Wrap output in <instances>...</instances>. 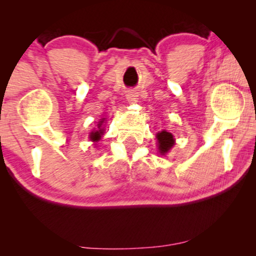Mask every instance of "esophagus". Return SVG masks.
<instances>
[{
	"instance_id": "obj_1",
	"label": "esophagus",
	"mask_w": 256,
	"mask_h": 256,
	"mask_svg": "<svg viewBox=\"0 0 256 256\" xmlns=\"http://www.w3.org/2000/svg\"><path fill=\"white\" fill-rule=\"evenodd\" d=\"M126 100H128L130 104H134L138 101V94L134 90H128L126 94Z\"/></svg>"
}]
</instances>
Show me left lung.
<instances>
[{
    "label": "left lung",
    "mask_w": 256,
    "mask_h": 256,
    "mask_svg": "<svg viewBox=\"0 0 256 256\" xmlns=\"http://www.w3.org/2000/svg\"><path fill=\"white\" fill-rule=\"evenodd\" d=\"M156 140H158V152L161 155H165L170 149L174 146V137L171 132L162 130L156 134Z\"/></svg>",
    "instance_id": "obj_1"
}]
</instances>
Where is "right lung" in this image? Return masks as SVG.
I'll return each mask as SVG.
<instances>
[{
    "instance_id": "1",
    "label": "right lung",
    "mask_w": 256,
    "mask_h": 256,
    "mask_svg": "<svg viewBox=\"0 0 256 256\" xmlns=\"http://www.w3.org/2000/svg\"><path fill=\"white\" fill-rule=\"evenodd\" d=\"M104 119L106 118L101 119V122H100L98 124V128H95V130L91 131V134H89L90 140H92V142H98V140H101L102 134H104V128H102V124H104Z\"/></svg>"
}]
</instances>
